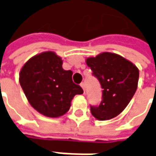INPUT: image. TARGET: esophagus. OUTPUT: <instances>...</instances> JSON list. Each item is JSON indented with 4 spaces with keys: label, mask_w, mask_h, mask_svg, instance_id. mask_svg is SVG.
<instances>
[{
    "label": "esophagus",
    "mask_w": 156,
    "mask_h": 156,
    "mask_svg": "<svg viewBox=\"0 0 156 156\" xmlns=\"http://www.w3.org/2000/svg\"><path fill=\"white\" fill-rule=\"evenodd\" d=\"M80 86L83 88V91H84V90H85V83H84V82H82V83H80Z\"/></svg>",
    "instance_id": "esophagus-1"
}]
</instances>
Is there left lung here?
Returning a JSON list of instances; mask_svg holds the SVG:
<instances>
[{
    "label": "left lung",
    "instance_id": "8db88e82",
    "mask_svg": "<svg viewBox=\"0 0 156 156\" xmlns=\"http://www.w3.org/2000/svg\"><path fill=\"white\" fill-rule=\"evenodd\" d=\"M86 64L103 89L100 105L90 106V112L100 121L112 119L132 99L137 89L139 70L123 57L111 52L88 58Z\"/></svg>",
    "mask_w": 156,
    "mask_h": 156
}]
</instances>
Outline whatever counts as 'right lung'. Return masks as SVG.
<instances>
[{
  "label": "right lung",
  "mask_w": 156,
  "mask_h": 156,
  "mask_svg": "<svg viewBox=\"0 0 156 156\" xmlns=\"http://www.w3.org/2000/svg\"><path fill=\"white\" fill-rule=\"evenodd\" d=\"M62 65L55 52L44 51L31 58L20 73V83L29 104L48 117L66 114L74 96L83 92L73 83V72L64 70Z\"/></svg>",
  "instance_id": "add662e5"
}]
</instances>
